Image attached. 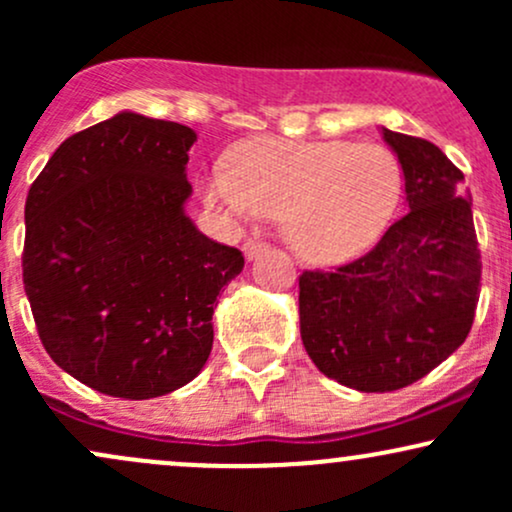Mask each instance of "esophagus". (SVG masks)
Segmentation results:
<instances>
[{
  "instance_id": "34e87169",
  "label": "esophagus",
  "mask_w": 512,
  "mask_h": 512,
  "mask_svg": "<svg viewBox=\"0 0 512 512\" xmlns=\"http://www.w3.org/2000/svg\"><path fill=\"white\" fill-rule=\"evenodd\" d=\"M264 250H267V243H264V240H260V238L245 240V245H243V252H245V257H248V260H255V257Z\"/></svg>"
}]
</instances>
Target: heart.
<instances>
[{"instance_id": "heart-1", "label": "heart", "mask_w": 512, "mask_h": 512, "mask_svg": "<svg viewBox=\"0 0 512 512\" xmlns=\"http://www.w3.org/2000/svg\"><path fill=\"white\" fill-rule=\"evenodd\" d=\"M404 173L387 146L344 139L260 137L231 168L204 173L202 195L228 221L284 219L303 260L342 264L373 248L402 202Z\"/></svg>"}]
</instances>
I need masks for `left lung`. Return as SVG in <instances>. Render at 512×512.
Segmentation results:
<instances>
[{"label":"left lung","instance_id":"8db88e82","mask_svg":"<svg viewBox=\"0 0 512 512\" xmlns=\"http://www.w3.org/2000/svg\"><path fill=\"white\" fill-rule=\"evenodd\" d=\"M409 211L373 250L298 279L301 337L327 378L361 392L407 387L467 339L481 252L462 170L436 144L383 127Z\"/></svg>","mask_w":512,"mask_h":512}]
</instances>
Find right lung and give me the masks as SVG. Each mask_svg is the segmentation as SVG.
<instances>
[{"instance_id": "1", "label": "right lung", "mask_w": 512, "mask_h": 512, "mask_svg": "<svg viewBox=\"0 0 512 512\" xmlns=\"http://www.w3.org/2000/svg\"><path fill=\"white\" fill-rule=\"evenodd\" d=\"M197 134L137 113L64 139L26 199L23 289L52 361L122 399L197 378L216 296L243 272L238 248L185 214Z\"/></svg>"}]
</instances>
